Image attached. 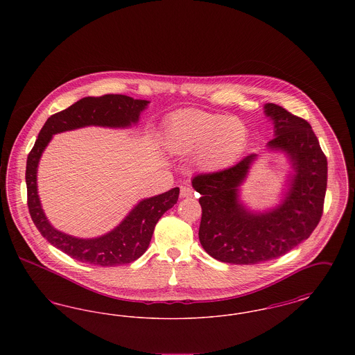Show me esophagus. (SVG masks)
I'll list each match as a JSON object with an SVG mask.
<instances>
[{
  "instance_id": "obj_1",
  "label": "esophagus",
  "mask_w": 355,
  "mask_h": 355,
  "mask_svg": "<svg viewBox=\"0 0 355 355\" xmlns=\"http://www.w3.org/2000/svg\"><path fill=\"white\" fill-rule=\"evenodd\" d=\"M181 198H187V197H193L194 196V191H193V189L191 187H189V186H182L181 187Z\"/></svg>"
}]
</instances>
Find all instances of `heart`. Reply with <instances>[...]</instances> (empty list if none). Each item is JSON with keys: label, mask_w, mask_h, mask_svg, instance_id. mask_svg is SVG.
I'll use <instances>...</instances> for the list:
<instances>
[{"label": "heart", "mask_w": 355, "mask_h": 355, "mask_svg": "<svg viewBox=\"0 0 355 355\" xmlns=\"http://www.w3.org/2000/svg\"><path fill=\"white\" fill-rule=\"evenodd\" d=\"M165 146L175 154H196L203 171H220L234 165L249 144V129L236 116L186 110L166 123Z\"/></svg>", "instance_id": "obj_1"}]
</instances>
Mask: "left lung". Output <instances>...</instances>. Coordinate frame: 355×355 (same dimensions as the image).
<instances>
[{
    "instance_id": "obj_1",
    "label": "left lung",
    "mask_w": 355,
    "mask_h": 355,
    "mask_svg": "<svg viewBox=\"0 0 355 355\" xmlns=\"http://www.w3.org/2000/svg\"><path fill=\"white\" fill-rule=\"evenodd\" d=\"M272 121L269 150L288 157L294 170L281 203L263 213L250 211L239 201V186L257 154L246 155L229 169L198 174L191 185L201 194L200 242L220 262L255 265L278 258L314 232L321 220L327 186V159L310 123L275 103L265 105Z\"/></svg>"
}]
</instances>
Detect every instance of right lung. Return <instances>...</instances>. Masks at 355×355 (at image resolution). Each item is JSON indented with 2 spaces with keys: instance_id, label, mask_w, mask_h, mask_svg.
<instances>
[{
  "instance_id": "1",
  "label": "right lung",
  "mask_w": 355,
  "mask_h": 355,
  "mask_svg": "<svg viewBox=\"0 0 355 355\" xmlns=\"http://www.w3.org/2000/svg\"><path fill=\"white\" fill-rule=\"evenodd\" d=\"M149 101L122 94L85 97L68 109L51 116L42 126L26 161L28 207L35 227L53 246L85 263L119 266L135 262L149 248L158 220L171 209L180 196L174 187L159 196L142 200L112 232L97 238H77L54 229L46 218L37 191V168L53 135L84 126L129 128L135 125Z\"/></svg>"
}]
</instances>
